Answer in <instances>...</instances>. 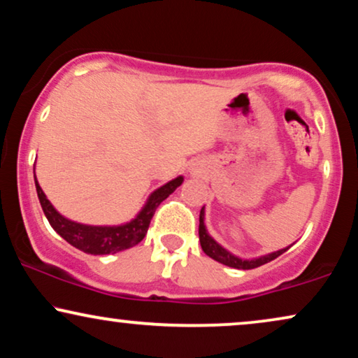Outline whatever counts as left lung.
<instances>
[{
  "mask_svg": "<svg viewBox=\"0 0 358 358\" xmlns=\"http://www.w3.org/2000/svg\"><path fill=\"white\" fill-rule=\"evenodd\" d=\"M198 234H200V243H201V250L205 251L206 256H210L211 259L221 262V264L224 266H229V268H234V269H255V268H259V266L266 264V262L275 259V257L282 255V252H286L289 248L292 246H287L284 248V250H279L275 252H271V255H264V256H259V257H252V259H243V257H238L234 256L233 252H229L228 250H224L221 244H218L213 239L210 234L206 231V226H205V206L201 208L200 211V228H198Z\"/></svg>",
  "mask_w": 358,
  "mask_h": 358,
  "instance_id": "1",
  "label": "left lung"
}]
</instances>
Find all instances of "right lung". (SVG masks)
Instances as JSON below:
<instances>
[{
  "instance_id": "1",
  "label": "right lung",
  "mask_w": 358,
  "mask_h": 358,
  "mask_svg": "<svg viewBox=\"0 0 358 358\" xmlns=\"http://www.w3.org/2000/svg\"><path fill=\"white\" fill-rule=\"evenodd\" d=\"M34 183H36V192H38V198L41 206H43L44 215L49 221V224L52 226L54 231L59 236H62L67 243L72 244L78 250L87 252V255H114V252L129 250L134 248L135 244H138L145 238L148 231V226L155 215V210L165 198H169L171 193L175 192L180 185L183 183V176H176L175 180L165 183L164 187L157 188L150 196L142 210L138 211V215L135 216L132 221L125 224L119 226H92V224H83L76 223L64 218V216L59 213L56 208L51 205V201L48 200L46 194L41 189L38 180H36L34 173Z\"/></svg>"
}]
</instances>
